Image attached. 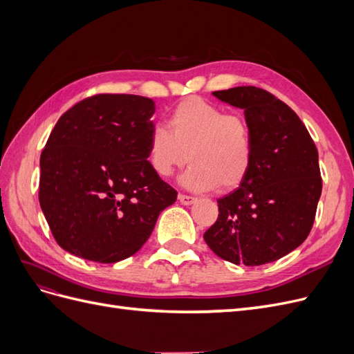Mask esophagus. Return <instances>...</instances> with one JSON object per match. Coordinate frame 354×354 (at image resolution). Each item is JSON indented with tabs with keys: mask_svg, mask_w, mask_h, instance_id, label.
<instances>
[{
	"mask_svg": "<svg viewBox=\"0 0 354 354\" xmlns=\"http://www.w3.org/2000/svg\"><path fill=\"white\" fill-rule=\"evenodd\" d=\"M178 201H180V203L181 205H192V203H195L196 202V198H194V196H189V195H178Z\"/></svg>",
	"mask_w": 354,
	"mask_h": 354,
	"instance_id": "esophagus-1",
	"label": "esophagus"
}]
</instances>
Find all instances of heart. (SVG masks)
Wrapping results in <instances>:
<instances>
[{
    "instance_id": "obj_1",
    "label": "heart",
    "mask_w": 354,
    "mask_h": 354,
    "mask_svg": "<svg viewBox=\"0 0 354 354\" xmlns=\"http://www.w3.org/2000/svg\"><path fill=\"white\" fill-rule=\"evenodd\" d=\"M190 160L180 177L195 192L238 187L254 162V136L242 115L226 113L199 97L180 102L168 128L155 125L147 137V162L159 177H169Z\"/></svg>"
}]
</instances>
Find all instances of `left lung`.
Returning a JSON list of instances; mask_svg holds the SVG:
<instances>
[{"mask_svg": "<svg viewBox=\"0 0 354 354\" xmlns=\"http://www.w3.org/2000/svg\"><path fill=\"white\" fill-rule=\"evenodd\" d=\"M212 94L243 109L254 162L241 186L217 201L218 218L203 239L233 264L276 261L312 230L322 194L317 149L298 115L269 91L248 85Z\"/></svg>", "mask_w": 354, "mask_h": 354, "instance_id": "left-lung-1", "label": "left lung"}]
</instances>
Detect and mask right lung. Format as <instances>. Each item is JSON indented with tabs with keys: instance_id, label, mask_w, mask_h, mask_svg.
<instances>
[{
	"instance_id": "obj_1",
	"label": "right lung",
	"mask_w": 354,
	"mask_h": 354,
	"mask_svg": "<svg viewBox=\"0 0 354 354\" xmlns=\"http://www.w3.org/2000/svg\"><path fill=\"white\" fill-rule=\"evenodd\" d=\"M155 102L97 94L60 116L39 167V205L63 250L116 263L142 248L177 192L147 162Z\"/></svg>"
}]
</instances>
